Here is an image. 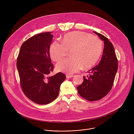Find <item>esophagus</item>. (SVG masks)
I'll list each match as a JSON object with an SVG mask.
<instances>
[{
	"label": "esophagus",
	"mask_w": 134,
	"mask_h": 134,
	"mask_svg": "<svg viewBox=\"0 0 134 134\" xmlns=\"http://www.w3.org/2000/svg\"><path fill=\"white\" fill-rule=\"evenodd\" d=\"M74 76L73 75H66V77L67 78H71V77H73Z\"/></svg>",
	"instance_id": "34e87169"
}]
</instances>
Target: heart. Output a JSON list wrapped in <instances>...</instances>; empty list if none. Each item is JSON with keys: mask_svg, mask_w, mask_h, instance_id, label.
Instances as JSON below:
<instances>
[{"mask_svg": "<svg viewBox=\"0 0 134 134\" xmlns=\"http://www.w3.org/2000/svg\"><path fill=\"white\" fill-rule=\"evenodd\" d=\"M102 51V42L97 37L86 32L74 31L65 35L61 43L54 42L49 52L51 59L57 62L70 51L71 57L61 60L56 68L58 71L72 74L82 66L89 68L96 64Z\"/></svg>", "mask_w": 134, "mask_h": 134, "instance_id": "obj_1", "label": "heart"}]
</instances>
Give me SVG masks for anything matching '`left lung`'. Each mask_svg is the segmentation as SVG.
I'll use <instances>...</instances> for the list:
<instances>
[{
  "mask_svg": "<svg viewBox=\"0 0 134 134\" xmlns=\"http://www.w3.org/2000/svg\"><path fill=\"white\" fill-rule=\"evenodd\" d=\"M104 41L102 57L98 64L89 71L88 76L78 86L79 94L89 101H96L106 96L114 85L118 68V61L113 44L104 36L93 31Z\"/></svg>",
  "mask_w": 134,
  "mask_h": 134,
  "instance_id": "8db88e82",
  "label": "left lung"
}]
</instances>
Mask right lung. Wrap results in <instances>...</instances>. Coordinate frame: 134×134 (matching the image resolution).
Wrapping results in <instances>:
<instances>
[{
  "label": "right lung",
  "mask_w": 134,
  "mask_h": 134,
  "mask_svg": "<svg viewBox=\"0 0 134 134\" xmlns=\"http://www.w3.org/2000/svg\"><path fill=\"white\" fill-rule=\"evenodd\" d=\"M53 36L44 32L25 41L20 47L16 66L24 94L34 102L44 105L55 100L66 76L59 72L49 76L54 66L49 56Z\"/></svg>",
  "instance_id": "1"
}]
</instances>
